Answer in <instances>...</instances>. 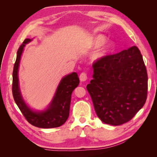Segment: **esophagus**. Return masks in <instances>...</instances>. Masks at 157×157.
<instances>
[{
  "label": "esophagus",
  "mask_w": 157,
  "mask_h": 157,
  "mask_svg": "<svg viewBox=\"0 0 157 157\" xmlns=\"http://www.w3.org/2000/svg\"><path fill=\"white\" fill-rule=\"evenodd\" d=\"M79 79H80L81 82H85L86 81L87 79V75L85 73H82L79 75Z\"/></svg>",
  "instance_id": "34e87169"
}]
</instances>
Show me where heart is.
I'll list each match as a JSON object with an SVG mask.
<instances>
[{
	"label": "heart",
	"instance_id": "obj_1",
	"mask_svg": "<svg viewBox=\"0 0 157 157\" xmlns=\"http://www.w3.org/2000/svg\"><path fill=\"white\" fill-rule=\"evenodd\" d=\"M106 40V36L102 34H95L94 35L90 41V46L93 48H98L104 43ZM113 49V44L111 41H107L102 45L100 49L94 52L92 55V59L98 61L107 57L112 52Z\"/></svg>",
	"mask_w": 157,
	"mask_h": 157
}]
</instances>
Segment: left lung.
<instances>
[{
	"label": "left lung",
	"instance_id": "left-lung-1",
	"mask_svg": "<svg viewBox=\"0 0 157 157\" xmlns=\"http://www.w3.org/2000/svg\"><path fill=\"white\" fill-rule=\"evenodd\" d=\"M93 68L86 89L98 118L114 126L129 121L147 99V74L139 49L134 46L107 55Z\"/></svg>",
	"mask_w": 157,
	"mask_h": 157
}]
</instances>
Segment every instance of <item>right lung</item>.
Returning a JSON list of instances; mask_svg holds the SVG:
<instances>
[{
	"mask_svg": "<svg viewBox=\"0 0 157 157\" xmlns=\"http://www.w3.org/2000/svg\"><path fill=\"white\" fill-rule=\"evenodd\" d=\"M32 41L33 39H25L17 51V59L12 74L13 97L23 115L31 124L39 128H55L60 127L65 123L68 118L71 94L79 83L78 75L73 72L61 79L51 102L45 109L35 111L30 108L26 104L21 94L18 73L24 47Z\"/></svg>",
	"mask_w": 157,
	"mask_h": 157,
	"instance_id": "obj_1",
	"label": "right lung"
}]
</instances>
